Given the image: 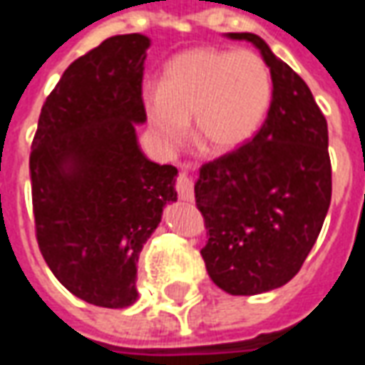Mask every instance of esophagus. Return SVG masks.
<instances>
[{"instance_id":"1","label":"esophagus","mask_w":365,"mask_h":365,"mask_svg":"<svg viewBox=\"0 0 365 365\" xmlns=\"http://www.w3.org/2000/svg\"><path fill=\"white\" fill-rule=\"evenodd\" d=\"M175 190H178L180 200L193 201V180H191V175L187 174L178 175V180H175Z\"/></svg>"}]
</instances>
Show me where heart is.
Returning a JSON list of instances; mask_svg holds the SVG:
<instances>
[{
    "label": "heart",
    "mask_w": 365,
    "mask_h": 365,
    "mask_svg": "<svg viewBox=\"0 0 365 365\" xmlns=\"http://www.w3.org/2000/svg\"><path fill=\"white\" fill-rule=\"evenodd\" d=\"M272 75L253 51H185L165 67L162 85L144 88V110L164 146L180 144L193 116L195 136L211 152L253 138L271 108Z\"/></svg>",
    "instance_id": "heart-1"
}]
</instances>
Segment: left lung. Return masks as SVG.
Masks as SVG:
<instances>
[{
	"label": "left lung",
	"instance_id": "obj_1",
	"mask_svg": "<svg viewBox=\"0 0 365 365\" xmlns=\"http://www.w3.org/2000/svg\"><path fill=\"white\" fill-rule=\"evenodd\" d=\"M261 51L272 101L255 138L201 165L195 203L207 229L211 280L229 294L287 284L307 261L332 197L328 124L308 85L255 33H227Z\"/></svg>",
	"mask_w": 365,
	"mask_h": 365
}]
</instances>
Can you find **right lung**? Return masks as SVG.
<instances>
[{"label":"right lung","instance_id":"right-lung-1","mask_svg":"<svg viewBox=\"0 0 365 365\" xmlns=\"http://www.w3.org/2000/svg\"><path fill=\"white\" fill-rule=\"evenodd\" d=\"M150 39L114 35L71 63L39 114L31 144L41 255L75 297L103 308L136 302V262L178 200L174 165L150 162L142 76Z\"/></svg>","mask_w":365,"mask_h":365}]
</instances>
